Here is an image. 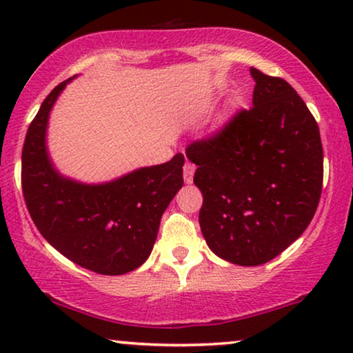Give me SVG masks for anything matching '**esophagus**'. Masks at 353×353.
<instances>
[{"label": "esophagus", "instance_id": "1", "mask_svg": "<svg viewBox=\"0 0 353 353\" xmlns=\"http://www.w3.org/2000/svg\"><path fill=\"white\" fill-rule=\"evenodd\" d=\"M183 176H185V181L186 183H192V176H194V170H196V167H194V163H191V162H186L185 163V168H183Z\"/></svg>", "mask_w": 353, "mask_h": 353}]
</instances>
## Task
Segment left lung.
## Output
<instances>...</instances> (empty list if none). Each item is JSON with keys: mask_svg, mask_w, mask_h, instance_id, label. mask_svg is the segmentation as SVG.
Instances as JSON below:
<instances>
[{"mask_svg": "<svg viewBox=\"0 0 353 353\" xmlns=\"http://www.w3.org/2000/svg\"><path fill=\"white\" fill-rule=\"evenodd\" d=\"M252 108L191 143L194 185L204 197L199 225L220 259L257 267L310 225L323 188V146L315 117L279 77L250 67Z\"/></svg>", "mask_w": 353, "mask_h": 353, "instance_id": "8db88e82", "label": "left lung"}]
</instances>
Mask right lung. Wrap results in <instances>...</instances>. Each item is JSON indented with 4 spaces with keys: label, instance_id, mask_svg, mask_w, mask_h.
<instances>
[{
    "label": "right lung",
    "instance_id": "add662e5",
    "mask_svg": "<svg viewBox=\"0 0 353 353\" xmlns=\"http://www.w3.org/2000/svg\"><path fill=\"white\" fill-rule=\"evenodd\" d=\"M46 96L22 149V192L28 214L52 248L99 274H123L146 262L162 214L183 186L185 156L138 168L103 185L62 176L46 151V127L57 96Z\"/></svg>",
    "mask_w": 353,
    "mask_h": 353
}]
</instances>
